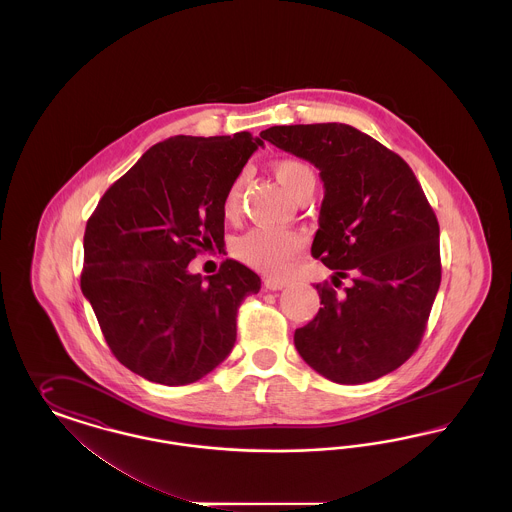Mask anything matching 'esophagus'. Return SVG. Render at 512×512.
<instances>
[{
    "label": "esophagus",
    "mask_w": 512,
    "mask_h": 512,
    "mask_svg": "<svg viewBox=\"0 0 512 512\" xmlns=\"http://www.w3.org/2000/svg\"><path fill=\"white\" fill-rule=\"evenodd\" d=\"M286 286H288V280H282V278H267V280H265V288L272 290V292L282 290V288H286Z\"/></svg>",
    "instance_id": "1"
}]
</instances>
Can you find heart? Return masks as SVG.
Here are the masks:
<instances>
[{
	"label": "heart",
	"instance_id": "1",
	"mask_svg": "<svg viewBox=\"0 0 512 512\" xmlns=\"http://www.w3.org/2000/svg\"><path fill=\"white\" fill-rule=\"evenodd\" d=\"M278 182L288 190L293 197L315 190L317 174L299 159H280L272 165ZM245 188V174H238L228 186L222 199V215L228 220L236 219L242 207V194ZM303 247V238L295 232H282L270 228H253L244 236H240L232 251L247 267L263 270L268 274H284L292 267L293 259Z\"/></svg>",
	"mask_w": 512,
	"mask_h": 512
}]
</instances>
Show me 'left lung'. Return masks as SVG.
<instances>
[{
  "label": "left lung",
  "instance_id": "obj_1",
  "mask_svg": "<svg viewBox=\"0 0 512 512\" xmlns=\"http://www.w3.org/2000/svg\"><path fill=\"white\" fill-rule=\"evenodd\" d=\"M313 163L324 182L311 253L351 278L317 284V317L295 330L303 361L338 384H365L403 365L424 336L441 282L439 224L411 167L365 132L341 124L261 132Z\"/></svg>",
  "mask_w": 512,
  "mask_h": 512
}]
</instances>
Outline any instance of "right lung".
<instances>
[{
    "label": "right lung",
    "instance_id": "right-lung-1",
    "mask_svg": "<svg viewBox=\"0 0 512 512\" xmlns=\"http://www.w3.org/2000/svg\"><path fill=\"white\" fill-rule=\"evenodd\" d=\"M261 138L174 136L149 147L99 199L84 232L80 288L122 365L186 386L230 355L236 317L261 278L226 259L192 274L199 251L224 245L222 199Z\"/></svg>",
    "mask_w": 512,
    "mask_h": 512
}]
</instances>
